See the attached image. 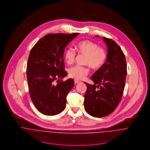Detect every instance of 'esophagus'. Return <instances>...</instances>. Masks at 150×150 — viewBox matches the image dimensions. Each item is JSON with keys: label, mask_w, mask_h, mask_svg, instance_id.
<instances>
[{"label": "esophagus", "mask_w": 150, "mask_h": 150, "mask_svg": "<svg viewBox=\"0 0 150 150\" xmlns=\"http://www.w3.org/2000/svg\"><path fill=\"white\" fill-rule=\"evenodd\" d=\"M80 83V81H79V80H76V79L74 80V83H75V84H78V83Z\"/></svg>", "instance_id": "obj_1"}]
</instances>
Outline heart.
<instances>
[{
  "label": "heart",
  "mask_w": 150,
  "mask_h": 150,
  "mask_svg": "<svg viewBox=\"0 0 150 150\" xmlns=\"http://www.w3.org/2000/svg\"><path fill=\"white\" fill-rule=\"evenodd\" d=\"M76 48L81 55H86L84 64L87 66H74L69 70V76L76 80H83L88 74L90 66L98 70L105 64L107 59V52L105 48L99 46L91 40H84L77 44ZM64 59L68 64H73L76 58V52L71 47L67 48L64 52Z\"/></svg>",
  "instance_id": "b5f03b06"
}]
</instances>
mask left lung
I'll use <instances>...</instances> for the list:
<instances>
[{
	"mask_svg": "<svg viewBox=\"0 0 150 150\" xmlns=\"http://www.w3.org/2000/svg\"><path fill=\"white\" fill-rule=\"evenodd\" d=\"M103 39L107 44V61L92 76L95 84L85 83L84 107L89 114L95 117L107 116L118 106L127 74L125 57L120 47L111 39L104 37Z\"/></svg>",
	"mask_w": 150,
	"mask_h": 150,
	"instance_id": "1",
	"label": "left lung"
}]
</instances>
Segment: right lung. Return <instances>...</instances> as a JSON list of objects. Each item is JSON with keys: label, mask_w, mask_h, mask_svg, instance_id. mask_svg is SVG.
Instances as JSON below:
<instances>
[{"label": "right lung", "mask_w": 150, "mask_h": 150, "mask_svg": "<svg viewBox=\"0 0 150 150\" xmlns=\"http://www.w3.org/2000/svg\"><path fill=\"white\" fill-rule=\"evenodd\" d=\"M79 34L50 33L31 49L26 67L29 94L35 106L45 115L58 114L66 107V96L74 81L72 79L62 80L67 75L64 50Z\"/></svg>", "instance_id": "1"}]
</instances>
